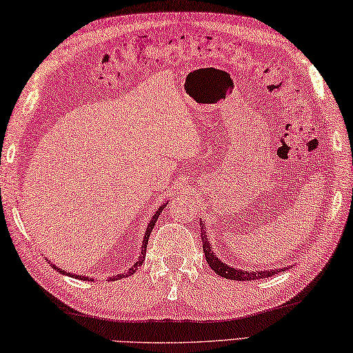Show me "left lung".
<instances>
[{
  "mask_svg": "<svg viewBox=\"0 0 353 353\" xmlns=\"http://www.w3.org/2000/svg\"><path fill=\"white\" fill-rule=\"evenodd\" d=\"M201 229H203V224H201ZM201 239H203V252H205V256L209 267L214 272L224 277V279H230V281H256V279H264V277H270L277 273V270H267V272H241V270H235L229 267L228 264H223V262L215 256L214 252H211V244L206 241V232L203 230V234H201Z\"/></svg>",
  "mask_w": 353,
  "mask_h": 353,
  "instance_id": "obj_1",
  "label": "left lung"
}]
</instances>
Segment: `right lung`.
Segmentation results:
<instances>
[{
    "instance_id": "obj_1",
    "label": "right lung",
    "mask_w": 353,
    "mask_h": 353,
    "mask_svg": "<svg viewBox=\"0 0 353 353\" xmlns=\"http://www.w3.org/2000/svg\"><path fill=\"white\" fill-rule=\"evenodd\" d=\"M162 211H163V205H162L159 209H157L156 214L153 215L152 221H150V224H148L147 232H145V236H144V239H142V252H141L139 261H138L137 264H134L133 267H130L129 270H127L125 273L117 274V276H112V277H110L112 281H115V279H123V277L130 276V274H133L134 272H137V270H138V267H139V265H142V262H144V259H145V250H147V244H148V238H150V234H152V230H153V228H154V223L157 221V219H159V215H161V212H162ZM51 265H52V268H56V270H59V272H61V273L66 274V272H63V270H61V268H57L54 264H51ZM68 274H70V276H72V277H76V279H81V281H94V279H89V277H85V276H77V274H71V273H68Z\"/></svg>"
}]
</instances>
